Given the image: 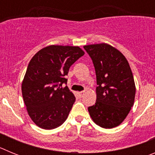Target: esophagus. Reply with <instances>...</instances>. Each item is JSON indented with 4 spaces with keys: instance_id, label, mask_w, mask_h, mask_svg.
<instances>
[{
    "instance_id": "1",
    "label": "esophagus",
    "mask_w": 155,
    "mask_h": 155,
    "mask_svg": "<svg viewBox=\"0 0 155 155\" xmlns=\"http://www.w3.org/2000/svg\"><path fill=\"white\" fill-rule=\"evenodd\" d=\"M78 94L79 97H81H81H83V95H84V91H80V92H78Z\"/></svg>"
}]
</instances>
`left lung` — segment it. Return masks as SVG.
Here are the masks:
<instances>
[{"label": "left lung", "instance_id": "left-lung-1", "mask_svg": "<svg viewBox=\"0 0 155 155\" xmlns=\"http://www.w3.org/2000/svg\"><path fill=\"white\" fill-rule=\"evenodd\" d=\"M96 74V102L88 107L90 116L99 127H116L125 120L134 105L136 87L128 61L107 43L84 46Z\"/></svg>", "mask_w": 155, "mask_h": 155}]
</instances>
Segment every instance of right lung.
Returning a JSON list of instances; mask_svg holds the SVG:
<instances>
[{
  "label": "right lung",
  "instance_id": "right-lung-1",
  "mask_svg": "<svg viewBox=\"0 0 155 155\" xmlns=\"http://www.w3.org/2000/svg\"><path fill=\"white\" fill-rule=\"evenodd\" d=\"M84 52L79 46L51 45L31 59L21 84L25 105L36 126L52 130L64 123L75 102L65 78Z\"/></svg>",
  "mask_w": 155,
  "mask_h": 155
}]
</instances>
